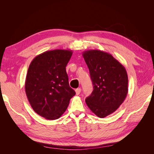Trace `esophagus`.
<instances>
[{"label":"esophagus","instance_id":"obj_1","mask_svg":"<svg viewBox=\"0 0 154 154\" xmlns=\"http://www.w3.org/2000/svg\"><path fill=\"white\" fill-rule=\"evenodd\" d=\"M81 88H76V89L75 90V92H76V95H79L80 94V92H81Z\"/></svg>","mask_w":154,"mask_h":154}]
</instances>
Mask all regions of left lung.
<instances>
[{
    "mask_svg": "<svg viewBox=\"0 0 154 154\" xmlns=\"http://www.w3.org/2000/svg\"><path fill=\"white\" fill-rule=\"evenodd\" d=\"M93 84L86 104L100 118L117 110L128 94V80L125 67L110 54L92 49L83 52Z\"/></svg>",
    "mask_w": 154,
    "mask_h": 154,
    "instance_id": "1",
    "label": "left lung"
}]
</instances>
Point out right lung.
<instances>
[{
  "label": "right lung",
  "mask_w": 154,
  "mask_h": 154,
  "mask_svg": "<svg viewBox=\"0 0 154 154\" xmlns=\"http://www.w3.org/2000/svg\"><path fill=\"white\" fill-rule=\"evenodd\" d=\"M72 51L54 49L32 60L26 78L25 91L32 109L46 119L61 117L76 92L69 87L66 66Z\"/></svg>",
  "instance_id": "right-lung-1"
}]
</instances>
